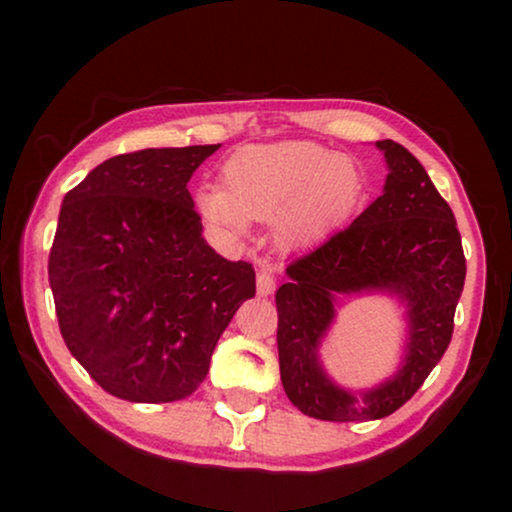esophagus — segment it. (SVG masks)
<instances>
[{
	"mask_svg": "<svg viewBox=\"0 0 512 512\" xmlns=\"http://www.w3.org/2000/svg\"><path fill=\"white\" fill-rule=\"evenodd\" d=\"M275 291V277L268 270H258L256 275V293L258 296H270Z\"/></svg>",
	"mask_w": 512,
	"mask_h": 512,
	"instance_id": "34e87169",
	"label": "esophagus"
}]
</instances>
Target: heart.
Instances as JSON below:
<instances>
[{
  "label": "heart",
  "mask_w": 512,
  "mask_h": 512,
  "mask_svg": "<svg viewBox=\"0 0 512 512\" xmlns=\"http://www.w3.org/2000/svg\"><path fill=\"white\" fill-rule=\"evenodd\" d=\"M363 177L349 156L317 142L249 144L221 165V188L195 191L202 219L228 235L249 219L272 221L279 247L293 249L340 226L359 205Z\"/></svg>",
  "instance_id": "b5f03b06"
}]
</instances>
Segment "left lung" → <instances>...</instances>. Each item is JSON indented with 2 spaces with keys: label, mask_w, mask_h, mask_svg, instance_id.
I'll list each match as a JSON object with an SVG mask.
<instances>
[{
  "label": "left lung",
  "mask_w": 512,
  "mask_h": 512,
  "mask_svg": "<svg viewBox=\"0 0 512 512\" xmlns=\"http://www.w3.org/2000/svg\"><path fill=\"white\" fill-rule=\"evenodd\" d=\"M387 181L352 226L286 268L275 293L279 375L289 401L324 422H366L396 412L422 387L452 340L464 291L466 258L457 221L422 163L382 139ZM387 292L406 307L402 366L370 390L340 388L318 349L334 323L340 295Z\"/></svg>",
  "instance_id": "left-lung-1"
}]
</instances>
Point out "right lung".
<instances>
[{
	"instance_id": "obj_1",
	"label": "right lung",
	"mask_w": 512,
	"mask_h": 512,
	"mask_svg": "<svg viewBox=\"0 0 512 512\" xmlns=\"http://www.w3.org/2000/svg\"><path fill=\"white\" fill-rule=\"evenodd\" d=\"M221 144L142 149L97 165L65 195L48 258L60 333L111 396L172 403L207 377L256 275L202 237L188 193Z\"/></svg>"
}]
</instances>
